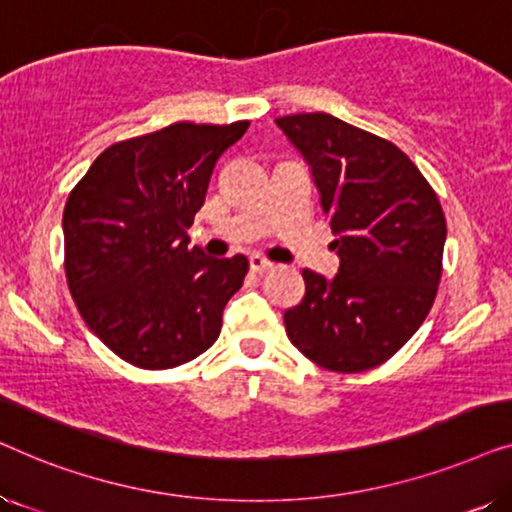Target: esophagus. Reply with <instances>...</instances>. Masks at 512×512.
<instances>
[{
    "label": "esophagus",
    "instance_id": "obj_1",
    "mask_svg": "<svg viewBox=\"0 0 512 512\" xmlns=\"http://www.w3.org/2000/svg\"><path fill=\"white\" fill-rule=\"evenodd\" d=\"M249 265H251V270H254V272H265V270L272 268V263L268 261V258H263L261 254H251Z\"/></svg>",
    "mask_w": 512,
    "mask_h": 512
}]
</instances>
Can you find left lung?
<instances>
[{"mask_svg":"<svg viewBox=\"0 0 512 512\" xmlns=\"http://www.w3.org/2000/svg\"><path fill=\"white\" fill-rule=\"evenodd\" d=\"M310 165L340 268L303 270L305 298L284 312L298 352L335 373L391 359L429 314L447 223L438 195L396 144L331 114L275 121Z\"/></svg>","mask_w":512,"mask_h":512,"instance_id":"obj_1","label":"left lung"}]
</instances>
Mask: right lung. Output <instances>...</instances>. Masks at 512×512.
Segmentation results:
<instances>
[{
    "instance_id": "1",
    "label": "right lung",
    "mask_w": 512,
    "mask_h": 512,
    "mask_svg": "<svg viewBox=\"0 0 512 512\" xmlns=\"http://www.w3.org/2000/svg\"><path fill=\"white\" fill-rule=\"evenodd\" d=\"M249 128L172 123L111 144L69 193L65 275L90 331L137 368L195 359L221 333V314L249 261L209 258L186 230L205 205L216 160Z\"/></svg>"
}]
</instances>
